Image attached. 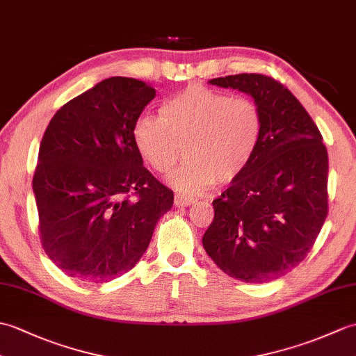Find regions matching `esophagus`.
<instances>
[{
    "mask_svg": "<svg viewBox=\"0 0 356 356\" xmlns=\"http://www.w3.org/2000/svg\"><path fill=\"white\" fill-rule=\"evenodd\" d=\"M194 203V199L190 197V195H184V194H176L174 195V205L176 207H188Z\"/></svg>",
    "mask_w": 356,
    "mask_h": 356,
    "instance_id": "obj_1",
    "label": "esophagus"
}]
</instances>
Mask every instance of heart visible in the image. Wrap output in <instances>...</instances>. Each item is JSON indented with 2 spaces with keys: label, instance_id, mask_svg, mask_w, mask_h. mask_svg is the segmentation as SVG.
I'll return each mask as SVG.
<instances>
[{
  "label": "heart",
  "instance_id": "heart-1",
  "mask_svg": "<svg viewBox=\"0 0 356 356\" xmlns=\"http://www.w3.org/2000/svg\"><path fill=\"white\" fill-rule=\"evenodd\" d=\"M263 136V115L249 97H232L203 86H190L161 105V116L140 115L133 139L151 168L174 174L179 190L199 193L231 184L255 157Z\"/></svg>",
  "mask_w": 356,
  "mask_h": 356
}]
</instances>
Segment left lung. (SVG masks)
I'll return each instance as SVG.
<instances>
[{"label":"left lung","instance_id":"obj_1","mask_svg":"<svg viewBox=\"0 0 356 356\" xmlns=\"http://www.w3.org/2000/svg\"><path fill=\"white\" fill-rule=\"evenodd\" d=\"M251 95L263 136L248 170L213 202L203 248L225 274L268 283L311 251L327 217V149L303 105L282 82L260 73L211 79Z\"/></svg>","mask_w":356,"mask_h":356}]
</instances>
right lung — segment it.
I'll use <instances>...</instances> for the list:
<instances>
[{
    "label": "right lung",
    "mask_w": 356,
    "mask_h": 356,
    "mask_svg": "<svg viewBox=\"0 0 356 356\" xmlns=\"http://www.w3.org/2000/svg\"><path fill=\"white\" fill-rule=\"evenodd\" d=\"M156 90L113 76L64 104L45 130L33 174L38 229L56 266L87 283L134 268L174 194L142 163L133 127Z\"/></svg>",
    "instance_id": "1"
}]
</instances>
